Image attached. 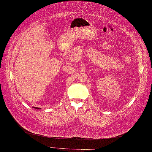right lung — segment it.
<instances>
[{
  "label": "right lung",
  "mask_w": 152,
  "mask_h": 152,
  "mask_svg": "<svg viewBox=\"0 0 152 152\" xmlns=\"http://www.w3.org/2000/svg\"><path fill=\"white\" fill-rule=\"evenodd\" d=\"M35 108H36V109H39V108H37V107H35Z\"/></svg>",
  "instance_id": "obj_1"
}]
</instances>
